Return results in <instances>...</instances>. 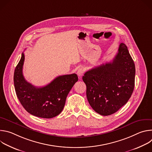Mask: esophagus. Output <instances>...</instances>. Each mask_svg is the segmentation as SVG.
<instances>
[{"label": "esophagus", "instance_id": "esophagus-1", "mask_svg": "<svg viewBox=\"0 0 152 152\" xmlns=\"http://www.w3.org/2000/svg\"><path fill=\"white\" fill-rule=\"evenodd\" d=\"M83 73H84V70H83V69L80 68V69H78V70H77V76H78L79 77H81L83 76Z\"/></svg>", "mask_w": 152, "mask_h": 152}]
</instances>
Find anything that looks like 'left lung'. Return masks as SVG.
Masks as SVG:
<instances>
[{
  "label": "left lung",
  "instance_id": "left-lung-1",
  "mask_svg": "<svg viewBox=\"0 0 152 152\" xmlns=\"http://www.w3.org/2000/svg\"><path fill=\"white\" fill-rule=\"evenodd\" d=\"M135 76L134 62L126 45L120 43L112 62L91 69L82 77L93 109L104 116L118 111L131 97Z\"/></svg>",
  "mask_w": 152,
  "mask_h": 152
}]
</instances>
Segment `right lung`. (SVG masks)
<instances>
[{
	"label": "right lung",
	"instance_id": "add662e5",
	"mask_svg": "<svg viewBox=\"0 0 152 152\" xmlns=\"http://www.w3.org/2000/svg\"><path fill=\"white\" fill-rule=\"evenodd\" d=\"M24 61L22 53L14 75L15 90L20 103L34 116L44 118L57 116L62 112L68 94L78 80L77 75L59 76L48 85L37 87L28 82L23 75Z\"/></svg>",
	"mask_w": 152,
	"mask_h": 152
}]
</instances>
